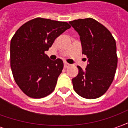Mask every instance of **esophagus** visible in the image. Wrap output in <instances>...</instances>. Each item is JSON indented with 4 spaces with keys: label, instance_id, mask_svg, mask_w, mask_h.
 I'll use <instances>...</instances> for the list:
<instances>
[{
    "label": "esophagus",
    "instance_id": "obj_1",
    "mask_svg": "<svg viewBox=\"0 0 128 128\" xmlns=\"http://www.w3.org/2000/svg\"><path fill=\"white\" fill-rule=\"evenodd\" d=\"M70 65L69 64V63H68V62H64V68H68V67L70 66Z\"/></svg>",
    "mask_w": 128,
    "mask_h": 128
}]
</instances>
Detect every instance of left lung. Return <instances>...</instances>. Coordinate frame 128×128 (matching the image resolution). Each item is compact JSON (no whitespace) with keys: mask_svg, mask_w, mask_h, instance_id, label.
Returning <instances> with one entry per match:
<instances>
[{"mask_svg":"<svg viewBox=\"0 0 128 128\" xmlns=\"http://www.w3.org/2000/svg\"><path fill=\"white\" fill-rule=\"evenodd\" d=\"M69 23L78 32L82 53L88 59L85 70L78 66V74L72 79L73 89L84 98L96 99L105 94L113 81L118 66L116 40L93 18L78 19Z\"/></svg>","mask_w":128,"mask_h":128,"instance_id":"obj_1","label":"left lung"}]
</instances>
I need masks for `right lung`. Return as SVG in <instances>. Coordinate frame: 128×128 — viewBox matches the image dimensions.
I'll return each instance as SVG.
<instances>
[{"instance_id":"right-lung-1","label":"right lung","mask_w":128,"mask_h":128,"mask_svg":"<svg viewBox=\"0 0 128 128\" xmlns=\"http://www.w3.org/2000/svg\"><path fill=\"white\" fill-rule=\"evenodd\" d=\"M67 22L36 18L18 28L10 41V67L14 80L28 97L42 98L55 90L63 62L45 53L56 38L69 29Z\"/></svg>"}]
</instances>
